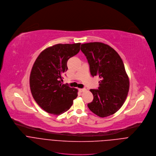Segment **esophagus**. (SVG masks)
<instances>
[{
	"instance_id": "esophagus-1",
	"label": "esophagus",
	"mask_w": 156,
	"mask_h": 156,
	"mask_svg": "<svg viewBox=\"0 0 156 156\" xmlns=\"http://www.w3.org/2000/svg\"><path fill=\"white\" fill-rule=\"evenodd\" d=\"M79 90L80 92H83V91H85L86 89L85 88H79Z\"/></svg>"
}]
</instances>
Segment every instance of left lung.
I'll return each instance as SVG.
<instances>
[{
    "mask_svg": "<svg viewBox=\"0 0 156 156\" xmlns=\"http://www.w3.org/2000/svg\"><path fill=\"white\" fill-rule=\"evenodd\" d=\"M90 65L91 75L100 79L98 89H91L93 100L89 109L101 117L115 113L125 102L130 82L122 59L109 45L101 42L81 45Z\"/></svg>",
    "mask_w": 156,
    "mask_h": 156,
    "instance_id": "left-lung-1",
    "label": "left lung"
}]
</instances>
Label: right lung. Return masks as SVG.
<instances>
[{"instance_id": "add662e5", "label": "right lung", "mask_w": 156, "mask_h": 156, "mask_svg": "<svg viewBox=\"0 0 156 156\" xmlns=\"http://www.w3.org/2000/svg\"><path fill=\"white\" fill-rule=\"evenodd\" d=\"M80 43L56 44L42 51L31 70L29 85L38 105L48 113L59 115L67 111L77 97L78 90L62 84L68 60L80 51Z\"/></svg>"}]
</instances>
